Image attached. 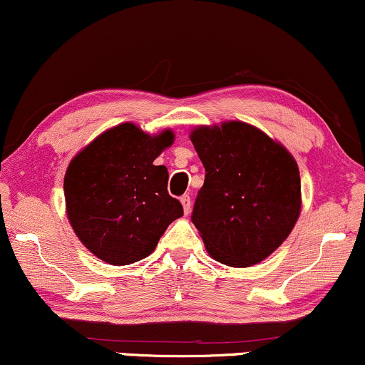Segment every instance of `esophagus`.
<instances>
[{
    "mask_svg": "<svg viewBox=\"0 0 365 365\" xmlns=\"http://www.w3.org/2000/svg\"><path fill=\"white\" fill-rule=\"evenodd\" d=\"M181 205H182L184 215H189V211H191V197H189V194L181 196Z\"/></svg>",
    "mask_w": 365,
    "mask_h": 365,
    "instance_id": "1",
    "label": "esophagus"
}]
</instances>
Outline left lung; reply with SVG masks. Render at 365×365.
Listing matches in <instances>:
<instances>
[{"instance_id": "8db88e82", "label": "left lung", "mask_w": 365, "mask_h": 365, "mask_svg": "<svg viewBox=\"0 0 365 365\" xmlns=\"http://www.w3.org/2000/svg\"><path fill=\"white\" fill-rule=\"evenodd\" d=\"M189 137L206 171L191 220L207 253L235 268L263 262L300 215L295 159L280 142L240 120L201 125Z\"/></svg>"}]
</instances>
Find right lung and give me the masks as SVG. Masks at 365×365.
Wrapping results in <instances>:
<instances>
[{
	"instance_id": "add662e5",
	"label": "right lung",
	"mask_w": 365,
	"mask_h": 365,
	"mask_svg": "<svg viewBox=\"0 0 365 365\" xmlns=\"http://www.w3.org/2000/svg\"><path fill=\"white\" fill-rule=\"evenodd\" d=\"M173 142V130L150 135L125 122L70 160L63 181L68 221L102 262L119 267L149 257L182 216L181 202L168 192V168L154 164Z\"/></svg>"
}]
</instances>
